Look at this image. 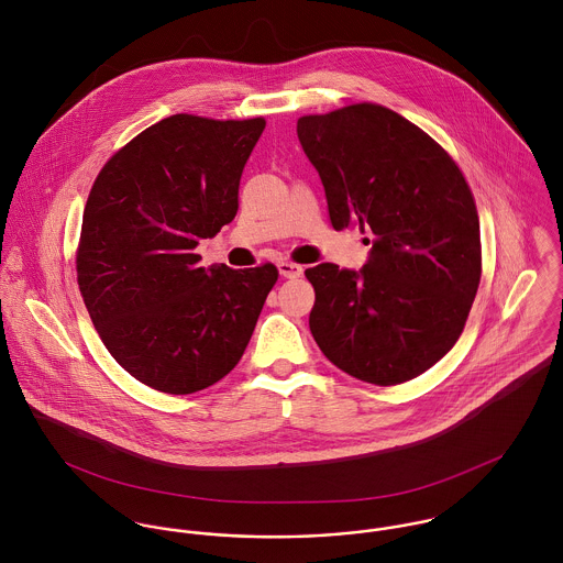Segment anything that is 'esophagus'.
<instances>
[{
	"label": "esophagus",
	"mask_w": 563,
	"mask_h": 563,
	"mask_svg": "<svg viewBox=\"0 0 563 563\" xmlns=\"http://www.w3.org/2000/svg\"><path fill=\"white\" fill-rule=\"evenodd\" d=\"M277 266H279V273H282L284 277H288V279H295V277H301V275H303V266H301V264L282 260Z\"/></svg>",
	"instance_id": "esophagus-1"
}]
</instances>
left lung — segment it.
Masks as SVG:
<instances>
[{"label":"left lung","mask_w":563,"mask_h":563,"mask_svg":"<svg viewBox=\"0 0 563 563\" xmlns=\"http://www.w3.org/2000/svg\"><path fill=\"white\" fill-rule=\"evenodd\" d=\"M335 232H371L366 266H312L310 331L324 357L375 386H399L444 357L479 282L473 190L449 152L399 112L362 101L297 121ZM368 241V239H366Z\"/></svg>","instance_id":"obj_1"}]
</instances>
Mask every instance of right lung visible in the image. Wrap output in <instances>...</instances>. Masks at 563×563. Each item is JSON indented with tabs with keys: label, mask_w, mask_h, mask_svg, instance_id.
<instances>
[{
	"label": "right lung",
	"mask_w": 563,
	"mask_h": 563,
	"mask_svg": "<svg viewBox=\"0 0 563 563\" xmlns=\"http://www.w3.org/2000/svg\"><path fill=\"white\" fill-rule=\"evenodd\" d=\"M266 121L173 114L110 156L81 217L76 271L110 355L141 384L192 395L221 382L251 340L279 271L206 268L195 246L239 212Z\"/></svg>",
	"instance_id": "right-lung-1"
}]
</instances>
